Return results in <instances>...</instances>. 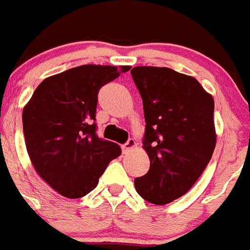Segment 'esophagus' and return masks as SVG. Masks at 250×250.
Segmentation results:
<instances>
[{"instance_id": "obj_1", "label": "esophagus", "mask_w": 250, "mask_h": 250, "mask_svg": "<svg viewBox=\"0 0 250 250\" xmlns=\"http://www.w3.org/2000/svg\"><path fill=\"white\" fill-rule=\"evenodd\" d=\"M135 147H137V143H135V140L129 139L126 143L123 146V150H124V152H129L130 149H133V148H135Z\"/></svg>"}]
</instances>
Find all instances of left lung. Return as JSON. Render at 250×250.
Wrapping results in <instances>:
<instances>
[{
  "label": "left lung",
  "mask_w": 250,
  "mask_h": 250,
  "mask_svg": "<svg viewBox=\"0 0 250 250\" xmlns=\"http://www.w3.org/2000/svg\"><path fill=\"white\" fill-rule=\"evenodd\" d=\"M130 73L143 100V148L150 161L134 184L143 199L164 206L183 197L211 160L213 97L195 78L168 67L137 66Z\"/></svg>",
  "instance_id": "obj_1"
}]
</instances>
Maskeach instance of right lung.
<instances>
[{"label":"right lung","instance_id":"right-lung-1","mask_svg":"<svg viewBox=\"0 0 250 250\" xmlns=\"http://www.w3.org/2000/svg\"><path fill=\"white\" fill-rule=\"evenodd\" d=\"M130 66L83 65L44 79L22 110L29 157L38 175L66 198L94 189L120 147L97 137L98 92Z\"/></svg>","mask_w":250,"mask_h":250}]
</instances>
